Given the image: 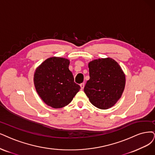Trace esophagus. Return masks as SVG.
Masks as SVG:
<instances>
[{"label":"esophagus","instance_id":"1","mask_svg":"<svg viewBox=\"0 0 155 155\" xmlns=\"http://www.w3.org/2000/svg\"><path fill=\"white\" fill-rule=\"evenodd\" d=\"M84 85H85L84 83H82V84H80V86H81V90H82V89H84Z\"/></svg>","mask_w":155,"mask_h":155}]
</instances>
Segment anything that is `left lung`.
<instances>
[{"instance_id":"8db88e82","label":"left lung","mask_w":155,"mask_h":155,"mask_svg":"<svg viewBox=\"0 0 155 155\" xmlns=\"http://www.w3.org/2000/svg\"><path fill=\"white\" fill-rule=\"evenodd\" d=\"M90 78L84 92L90 102L100 109H108L121 98L125 87V74L118 63L112 58H101L91 61Z\"/></svg>"}]
</instances>
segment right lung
Returning a JSON list of instances; mask_svg holds the SVG:
<instances>
[{"mask_svg":"<svg viewBox=\"0 0 155 155\" xmlns=\"http://www.w3.org/2000/svg\"><path fill=\"white\" fill-rule=\"evenodd\" d=\"M70 61L52 57L39 65L34 75V83L40 98L47 105L60 108L68 105L81 89L69 70Z\"/></svg>","mask_w":155,"mask_h":155,"instance_id":"obj_1","label":"right lung"}]
</instances>
